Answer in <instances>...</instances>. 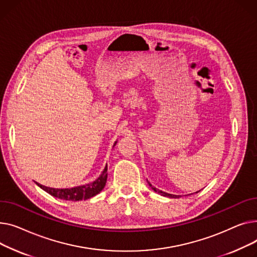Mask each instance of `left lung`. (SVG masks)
<instances>
[{"label":"left lung","instance_id":"1","mask_svg":"<svg viewBox=\"0 0 257 257\" xmlns=\"http://www.w3.org/2000/svg\"><path fill=\"white\" fill-rule=\"evenodd\" d=\"M148 185H149V187H152V189H153L156 193L161 194L162 196H165V197H169V198H179V197H180V195H173V194H168V193H166V192H163V191H161V190L155 188L149 182H148ZM196 193H197V192H196Z\"/></svg>","mask_w":257,"mask_h":257}]
</instances>
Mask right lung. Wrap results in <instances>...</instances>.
Masks as SVG:
<instances>
[{
	"label": "right lung",
	"instance_id": "add662e5",
	"mask_svg": "<svg viewBox=\"0 0 257 257\" xmlns=\"http://www.w3.org/2000/svg\"><path fill=\"white\" fill-rule=\"evenodd\" d=\"M117 142H115L114 146ZM108 167L105 166L102 173L99 175V177L94 180L93 183L80 186V187H74L71 189H55V188H49L42 186L38 183L37 186H39L42 190H44L50 195L57 197L59 199L68 200V201H80V200H87L89 198L93 197V196L100 193V191L104 188L105 183H107V177H108Z\"/></svg>",
	"mask_w": 257,
	"mask_h": 257
}]
</instances>
